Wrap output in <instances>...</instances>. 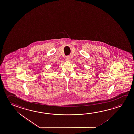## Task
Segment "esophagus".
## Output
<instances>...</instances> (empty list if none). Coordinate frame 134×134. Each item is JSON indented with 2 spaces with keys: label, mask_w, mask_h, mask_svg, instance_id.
I'll use <instances>...</instances> for the list:
<instances>
[{
  "label": "esophagus",
  "mask_w": 134,
  "mask_h": 134,
  "mask_svg": "<svg viewBox=\"0 0 134 134\" xmlns=\"http://www.w3.org/2000/svg\"><path fill=\"white\" fill-rule=\"evenodd\" d=\"M66 59L68 61H70V60H71V58H70V56H67L66 58Z\"/></svg>",
  "instance_id": "esophagus-1"
}]
</instances>
